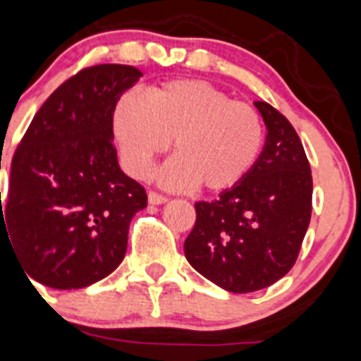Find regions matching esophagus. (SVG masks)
Returning a JSON list of instances; mask_svg holds the SVG:
<instances>
[{"instance_id": "1", "label": "esophagus", "mask_w": 361, "mask_h": 361, "mask_svg": "<svg viewBox=\"0 0 361 361\" xmlns=\"http://www.w3.org/2000/svg\"><path fill=\"white\" fill-rule=\"evenodd\" d=\"M147 201H149L151 204H161L167 201V197L164 196V194H158V192L154 190H149L147 192Z\"/></svg>"}]
</instances>
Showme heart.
Masks as SVG:
<instances>
[{"label":"heart","instance_id":"1","mask_svg":"<svg viewBox=\"0 0 361 361\" xmlns=\"http://www.w3.org/2000/svg\"><path fill=\"white\" fill-rule=\"evenodd\" d=\"M112 131L130 174L146 178L154 158L173 140L176 157L164 167V180L204 192L242 183L264 147L258 110L201 80L151 87L146 97L121 94L112 110Z\"/></svg>","mask_w":361,"mask_h":361}]
</instances>
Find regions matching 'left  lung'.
I'll list each match as a JSON object with an SVG mask.
<instances>
[{"mask_svg": "<svg viewBox=\"0 0 361 361\" xmlns=\"http://www.w3.org/2000/svg\"><path fill=\"white\" fill-rule=\"evenodd\" d=\"M267 139L257 165L219 200L196 203L185 257L200 274L235 294L262 290L294 267L312 217V171L294 126L255 101Z\"/></svg>", "mask_w": 361, "mask_h": 361, "instance_id": "left-lung-1", "label": "left lung"}]
</instances>
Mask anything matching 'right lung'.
<instances>
[{"mask_svg": "<svg viewBox=\"0 0 361 361\" xmlns=\"http://www.w3.org/2000/svg\"><path fill=\"white\" fill-rule=\"evenodd\" d=\"M140 76L121 63L82 69L44 101L13 153L0 240L46 287L83 288L116 271L131 219L147 207L112 142L114 104Z\"/></svg>", "mask_w": 361, "mask_h": 361, "instance_id": "right-lung-1", "label": "right lung"}]
</instances>
